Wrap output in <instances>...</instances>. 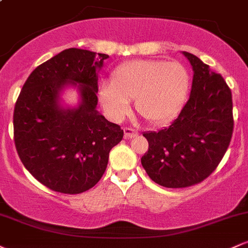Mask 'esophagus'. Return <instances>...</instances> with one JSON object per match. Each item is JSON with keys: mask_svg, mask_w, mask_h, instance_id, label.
<instances>
[{"mask_svg": "<svg viewBox=\"0 0 248 248\" xmlns=\"http://www.w3.org/2000/svg\"><path fill=\"white\" fill-rule=\"evenodd\" d=\"M124 138L126 139L135 138V136H138V134H139L138 130L133 129V128H130V127H124Z\"/></svg>", "mask_w": 248, "mask_h": 248, "instance_id": "34e87169", "label": "esophagus"}]
</instances>
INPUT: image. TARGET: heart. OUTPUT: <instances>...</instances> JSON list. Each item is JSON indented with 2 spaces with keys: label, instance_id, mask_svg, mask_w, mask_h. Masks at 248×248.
<instances>
[{
  "label": "heart",
  "instance_id": "b5f03b06",
  "mask_svg": "<svg viewBox=\"0 0 248 248\" xmlns=\"http://www.w3.org/2000/svg\"><path fill=\"white\" fill-rule=\"evenodd\" d=\"M190 87L189 71L178 62L138 59L113 71L112 81H104L99 100L112 120L120 121L135 108L152 124L170 121L186 102Z\"/></svg>",
  "mask_w": 248,
  "mask_h": 248
}]
</instances>
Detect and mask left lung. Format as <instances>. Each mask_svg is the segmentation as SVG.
<instances>
[{
    "label": "left lung",
    "instance_id": "1",
    "mask_svg": "<svg viewBox=\"0 0 248 248\" xmlns=\"http://www.w3.org/2000/svg\"><path fill=\"white\" fill-rule=\"evenodd\" d=\"M183 55L193 70L189 100L169 127L143 134L149 148L141 158L155 183L173 189L201 183L215 171L234 124L232 93L223 77L195 55Z\"/></svg>",
    "mask_w": 248,
    "mask_h": 248
}]
</instances>
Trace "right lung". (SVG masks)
I'll use <instances>...</instances> for the list:
<instances>
[{
    "instance_id": "right-lung-1",
    "label": "right lung",
    "mask_w": 248,
    "mask_h": 248,
    "mask_svg": "<svg viewBox=\"0 0 248 248\" xmlns=\"http://www.w3.org/2000/svg\"><path fill=\"white\" fill-rule=\"evenodd\" d=\"M108 55L88 50L62 51L28 77L14 109V141L23 166L52 191L76 195L100 181L113 147L124 130L99 114L98 70ZM78 88L77 108H62L59 92Z\"/></svg>"
}]
</instances>
